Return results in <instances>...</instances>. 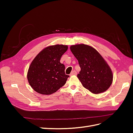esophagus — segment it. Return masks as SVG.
Wrapping results in <instances>:
<instances>
[{
    "instance_id": "1",
    "label": "esophagus",
    "mask_w": 133,
    "mask_h": 133,
    "mask_svg": "<svg viewBox=\"0 0 133 133\" xmlns=\"http://www.w3.org/2000/svg\"><path fill=\"white\" fill-rule=\"evenodd\" d=\"M74 75H76V71L75 70H73V71H72L71 73H70V76Z\"/></svg>"
}]
</instances>
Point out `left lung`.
<instances>
[{"label":"left lung","mask_w":133,"mask_h":133,"mask_svg":"<svg viewBox=\"0 0 133 133\" xmlns=\"http://www.w3.org/2000/svg\"><path fill=\"white\" fill-rule=\"evenodd\" d=\"M70 48L81 68L77 77L83 86L95 94L107 90L111 85L113 75L99 52L84 44L71 45Z\"/></svg>","instance_id":"obj_1"}]
</instances>
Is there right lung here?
<instances>
[{"instance_id":"1","label":"right lung","mask_w":133,"mask_h":133,"mask_svg":"<svg viewBox=\"0 0 133 133\" xmlns=\"http://www.w3.org/2000/svg\"><path fill=\"white\" fill-rule=\"evenodd\" d=\"M68 48L62 44L50 45L35 57L27 73L28 82L34 90L50 95L64 85L69 76L65 74V65L60 60Z\"/></svg>"}]
</instances>
